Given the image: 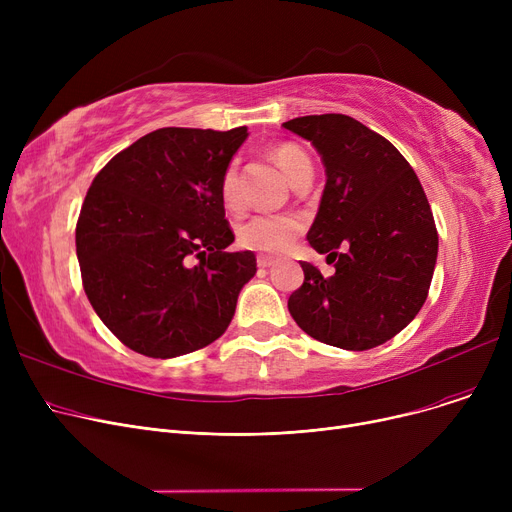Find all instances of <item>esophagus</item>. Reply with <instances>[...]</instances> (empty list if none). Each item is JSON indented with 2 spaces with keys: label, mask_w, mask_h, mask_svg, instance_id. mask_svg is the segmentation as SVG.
I'll list each match as a JSON object with an SVG mask.
<instances>
[{
  "label": "esophagus",
  "mask_w": 512,
  "mask_h": 512,
  "mask_svg": "<svg viewBox=\"0 0 512 512\" xmlns=\"http://www.w3.org/2000/svg\"><path fill=\"white\" fill-rule=\"evenodd\" d=\"M276 261L272 257H265V255H259L257 257V265L261 267V270H267V267H272Z\"/></svg>",
  "instance_id": "esophagus-1"
}]
</instances>
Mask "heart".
<instances>
[{
    "label": "heart",
    "mask_w": 512,
    "mask_h": 512,
    "mask_svg": "<svg viewBox=\"0 0 512 512\" xmlns=\"http://www.w3.org/2000/svg\"><path fill=\"white\" fill-rule=\"evenodd\" d=\"M274 159L292 186L301 178L313 174L309 157L294 145L276 147ZM220 193H222L224 205L230 211L240 209L242 197H240V186H238L236 161H232V164L226 168L220 184ZM301 230H303V222L292 213H257L238 226V242L251 251L278 255L290 247V242L299 236Z\"/></svg>",
    "instance_id": "b5f03b06"
}]
</instances>
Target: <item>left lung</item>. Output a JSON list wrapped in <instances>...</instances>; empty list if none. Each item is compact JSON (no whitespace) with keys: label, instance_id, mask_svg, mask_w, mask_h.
<instances>
[{"label":"left lung","instance_id":"8db88e82","mask_svg":"<svg viewBox=\"0 0 512 512\" xmlns=\"http://www.w3.org/2000/svg\"><path fill=\"white\" fill-rule=\"evenodd\" d=\"M282 126L324 161L326 186L307 240L336 267L324 278L303 261L305 282L288 311L319 342L344 351L380 346L411 324L432 284L438 232L423 186L390 141L351 116Z\"/></svg>","mask_w":512,"mask_h":512}]
</instances>
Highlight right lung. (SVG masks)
<instances>
[{"label":"right lung","instance_id":"right-lung-1","mask_svg":"<svg viewBox=\"0 0 512 512\" xmlns=\"http://www.w3.org/2000/svg\"><path fill=\"white\" fill-rule=\"evenodd\" d=\"M247 137V126L159 128L95 176L76 224V257L95 313L132 351L174 359L230 326L257 259L226 251L234 234L220 184Z\"/></svg>","mask_w":512,"mask_h":512}]
</instances>
